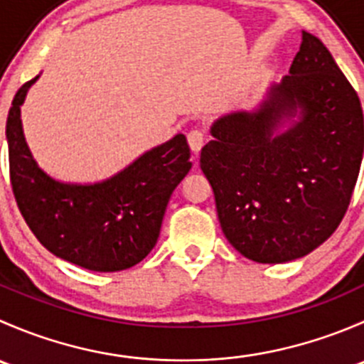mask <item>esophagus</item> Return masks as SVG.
Masks as SVG:
<instances>
[{
	"label": "esophagus",
	"mask_w": 364,
	"mask_h": 364,
	"mask_svg": "<svg viewBox=\"0 0 364 364\" xmlns=\"http://www.w3.org/2000/svg\"><path fill=\"white\" fill-rule=\"evenodd\" d=\"M204 141H205V135L203 130H190L188 132V144H190V149H192L193 153H199L200 148L204 146Z\"/></svg>",
	"instance_id": "obj_1"
}]
</instances>
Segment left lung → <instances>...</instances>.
<instances>
[{"label":"left lung","mask_w":364,"mask_h":364,"mask_svg":"<svg viewBox=\"0 0 364 364\" xmlns=\"http://www.w3.org/2000/svg\"><path fill=\"white\" fill-rule=\"evenodd\" d=\"M200 151L227 241L260 264L308 255L340 225L364 149L358 93L303 31L289 75L253 111L216 119Z\"/></svg>","instance_id":"left-lung-1"}]
</instances>
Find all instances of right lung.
<instances>
[{
  "label": "right lung",
  "instance_id": "obj_1",
  "mask_svg": "<svg viewBox=\"0 0 364 364\" xmlns=\"http://www.w3.org/2000/svg\"><path fill=\"white\" fill-rule=\"evenodd\" d=\"M38 77L19 87L6 119L10 181L21 215L60 259L98 273L128 269L153 250L168 199L192 168L186 137L174 135L104 181H58L33 159L21 121V105Z\"/></svg>",
  "mask_w": 364,
  "mask_h": 364
}]
</instances>
